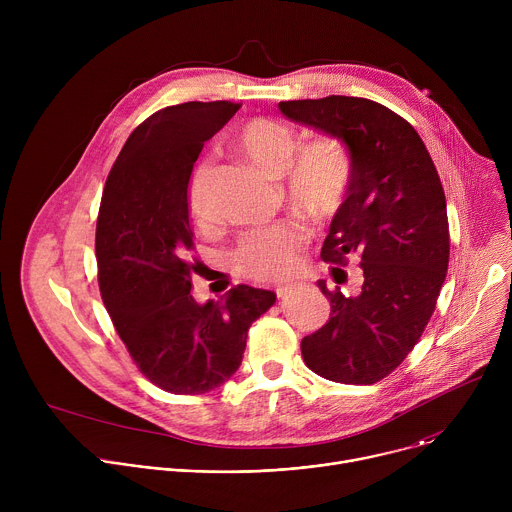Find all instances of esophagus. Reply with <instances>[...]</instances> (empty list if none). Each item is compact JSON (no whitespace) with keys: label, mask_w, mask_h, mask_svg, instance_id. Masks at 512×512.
Segmentation results:
<instances>
[{"label":"esophagus","mask_w":512,"mask_h":512,"mask_svg":"<svg viewBox=\"0 0 512 512\" xmlns=\"http://www.w3.org/2000/svg\"><path fill=\"white\" fill-rule=\"evenodd\" d=\"M296 285H281V287H277L275 289V294H277V298L279 300H285V298H289L291 294H296Z\"/></svg>","instance_id":"esophagus-1"}]
</instances>
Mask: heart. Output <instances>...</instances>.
<instances>
[{
    "instance_id": "heart-1",
    "label": "heart",
    "mask_w": 512,
    "mask_h": 512,
    "mask_svg": "<svg viewBox=\"0 0 512 512\" xmlns=\"http://www.w3.org/2000/svg\"><path fill=\"white\" fill-rule=\"evenodd\" d=\"M233 143L267 176L283 172V194L287 202L312 218L330 216L344 200L352 178V158L346 145L336 137H316L296 150V133L289 125L255 117L241 123ZM210 172L200 162L188 184L190 212L196 221L206 218L204 184ZM304 231L283 223L255 231L245 237L237 251V265L257 279H285L298 269Z\"/></svg>"
}]
</instances>
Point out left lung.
Segmentation results:
<instances>
[{
	"instance_id": "left-lung-1",
	"label": "left lung",
	"mask_w": 512,
	"mask_h": 512,
	"mask_svg": "<svg viewBox=\"0 0 512 512\" xmlns=\"http://www.w3.org/2000/svg\"><path fill=\"white\" fill-rule=\"evenodd\" d=\"M289 121L340 139L352 158L346 200L338 206L322 259L358 257L362 287H318L330 320L302 340L316 375L373 385L395 371L425 330L450 261L446 194L419 133L391 109L358 97L281 101Z\"/></svg>"
}]
</instances>
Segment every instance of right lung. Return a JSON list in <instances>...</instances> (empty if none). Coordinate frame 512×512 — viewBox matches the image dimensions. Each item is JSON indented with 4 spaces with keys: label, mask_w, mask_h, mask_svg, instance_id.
Here are the masks:
<instances>
[{
    "label": "right lung",
    "mask_w": 512,
    "mask_h": 512,
    "mask_svg": "<svg viewBox=\"0 0 512 512\" xmlns=\"http://www.w3.org/2000/svg\"><path fill=\"white\" fill-rule=\"evenodd\" d=\"M239 107L190 101L154 113L127 137L101 198L95 251L103 304L143 377L174 395L229 381L251 324L277 300L249 285L206 304L190 294V174L204 141Z\"/></svg>",
    "instance_id": "add662e5"
}]
</instances>
